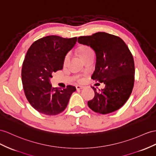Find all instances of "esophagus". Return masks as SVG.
<instances>
[{"label": "esophagus", "mask_w": 156, "mask_h": 156, "mask_svg": "<svg viewBox=\"0 0 156 156\" xmlns=\"http://www.w3.org/2000/svg\"><path fill=\"white\" fill-rule=\"evenodd\" d=\"M76 89H77V90H80V89H82V88H83V86H79V85H78V86H76Z\"/></svg>", "instance_id": "34e87169"}]
</instances>
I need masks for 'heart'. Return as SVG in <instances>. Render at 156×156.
I'll list each match as a JSON object with an SVG mask.
<instances>
[{"mask_svg":"<svg viewBox=\"0 0 156 156\" xmlns=\"http://www.w3.org/2000/svg\"><path fill=\"white\" fill-rule=\"evenodd\" d=\"M77 51H78V53L79 55V56L81 57V58L83 60V61L85 58H86L87 57H88L89 55L94 53L93 50L91 49L90 47L87 46V45H81V46H80L78 48ZM68 57H69V56H68V55H65V57H64L63 62H62L64 66L66 65V61H67V60H68ZM74 80H76L77 82H80L82 81V78L80 76H75Z\"/></svg>","mask_w":156,"mask_h":156,"instance_id":"heart-1","label":"heart"}]
</instances>
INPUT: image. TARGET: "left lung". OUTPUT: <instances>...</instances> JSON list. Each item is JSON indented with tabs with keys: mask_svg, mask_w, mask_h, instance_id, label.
<instances>
[{
	"mask_svg": "<svg viewBox=\"0 0 156 156\" xmlns=\"http://www.w3.org/2000/svg\"><path fill=\"white\" fill-rule=\"evenodd\" d=\"M78 41L94 50L96 62L91 78L105 84L99 91L91 87L95 96L87 102L88 107L103 115L119 109L129 98L134 83V58L129 47L121 38L105 32L80 36Z\"/></svg>",
	"mask_w": 156,
	"mask_h": 156,
	"instance_id": "8db88e82",
	"label": "left lung"
}]
</instances>
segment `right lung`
Listing matches in <instances>:
<instances>
[{"label":"right lung","mask_w":156,"mask_h":156,"mask_svg":"<svg viewBox=\"0 0 156 156\" xmlns=\"http://www.w3.org/2000/svg\"><path fill=\"white\" fill-rule=\"evenodd\" d=\"M76 41V37L49 35L35 41L27 51L22 69L23 88L27 101L38 112L47 115L62 113L76 90L70 85L61 90L50 83L52 74L62 69L64 57Z\"/></svg>","instance_id":"obj_1"}]
</instances>
